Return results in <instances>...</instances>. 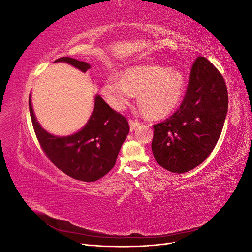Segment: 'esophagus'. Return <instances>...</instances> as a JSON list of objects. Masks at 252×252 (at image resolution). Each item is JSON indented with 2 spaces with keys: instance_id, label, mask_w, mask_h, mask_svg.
<instances>
[{
  "instance_id": "obj_1",
  "label": "esophagus",
  "mask_w": 252,
  "mask_h": 252,
  "mask_svg": "<svg viewBox=\"0 0 252 252\" xmlns=\"http://www.w3.org/2000/svg\"><path fill=\"white\" fill-rule=\"evenodd\" d=\"M129 125H130V130H131V131H133L134 129L140 125V122H139V121H136V120H132V119H130V120H129Z\"/></svg>"
}]
</instances>
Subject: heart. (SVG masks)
Instances as JSON below:
<instances>
[{"mask_svg": "<svg viewBox=\"0 0 252 252\" xmlns=\"http://www.w3.org/2000/svg\"><path fill=\"white\" fill-rule=\"evenodd\" d=\"M185 81L180 70L157 65H141L125 70L122 79L110 77L102 91L111 107L126 109L139 94V103L145 114L163 118L180 105Z\"/></svg>", "mask_w": 252, "mask_h": 252, "instance_id": "b5f03b06", "label": "heart"}]
</instances>
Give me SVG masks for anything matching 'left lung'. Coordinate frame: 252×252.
Returning <instances> with one entry per match:
<instances>
[{"instance_id": "8db88e82", "label": "left lung", "mask_w": 252, "mask_h": 252, "mask_svg": "<svg viewBox=\"0 0 252 252\" xmlns=\"http://www.w3.org/2000/svg\"><path fill=\"white\" fill-rule=\"evenodd\" d=\"M228 110L223 75L199 57L192 64L184 98L178 110L154 125L151 149L158 165L184 173L202 164L222 132Z\"/></svg>"}]
</instances>
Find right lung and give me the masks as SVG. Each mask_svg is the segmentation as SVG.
Returning <instances> with one entry per match:
<instances>
[{
    "mask_svg": "<svg viewBox=\"0 0 252 252\" xmlns=\"http://www.w3.org/2000/svg\"><path fill=\"white\" fill-rule=\"evenodd\" d=\"M55 62L68 63L83 72L90 68L88 63L69 57ZM29 111L37 141L46 157L61 171L83 182H94L112 169L129 132L126 118L110 108L100 95L95 96L93 114L85 127L72 135L56 136L43 129L34 117L30 96Z\"/></svg>",
    "mask_w": 252,
    "mask_h": 252,
    "instance_id": "right-lung-1",
    "label": "right lung"
}]
</instances>
